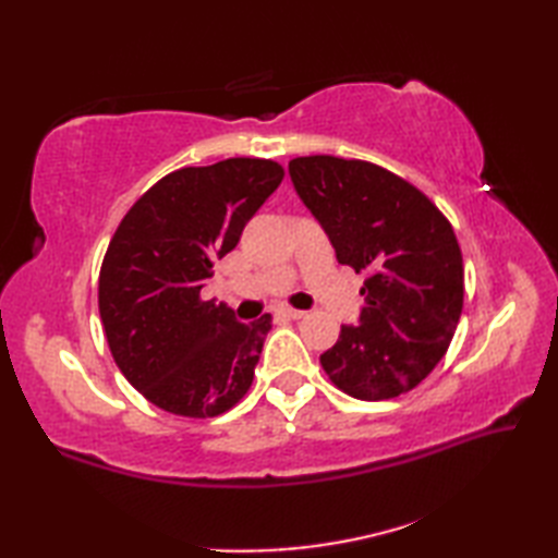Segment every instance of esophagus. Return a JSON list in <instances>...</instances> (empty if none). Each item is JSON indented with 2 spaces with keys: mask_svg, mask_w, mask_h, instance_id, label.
<instances>
[{
  "mask_svg": "<svg viewBox=\"0 0 558 558\" xmlns=\"http://www.w3.org/2000/svg\"><path fill=\"white\" fill-rule=\"evenodd\" d=\"M280 314H282V316H288V318H304V316H306V312H302V310H292V306H282Z\"/></svg>",
  "mask_w": 558,
  "mask_h": 558,
  "instance_id": "34e87169",
  "label": "esophagus"
}]
</instances>
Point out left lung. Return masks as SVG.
<instances>
[{
  "label": "left lung",
  "instance_id": "left-lung-1",
  "mask_svg": "<svg viewBox=\"0 0 558 558\" xmlns=\"http://www.w3.org/2000/svg\"><path fill=\"white\" fill-rule=\"evenodd\" d=\"M304 206L338 264L366 270L357 326H340L322 366L342 393L388 400L424 381L460 322L462 254L448 218L417 186L366 160H290Z\"/></svg>",
  "mask_w": 558,
  "mask_h": 558
}]
</instances>
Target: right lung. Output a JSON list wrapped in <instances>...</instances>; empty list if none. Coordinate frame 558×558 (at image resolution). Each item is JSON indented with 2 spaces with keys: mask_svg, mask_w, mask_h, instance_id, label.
Returning <instances> with one entry per match:
<instances>
[{
  "mask_svg": "<svg viewBox=\"0 0 558 558\" xmlns=\"http://www.w3.org/2000/svg\"><path fill=\"white\" fill-rule=\"evenodd\" d=\"M282 177L264 158L174 170L117 228L98 280L100 318L120 372L156 408L218 417L252 386L270 314L240 324L201 288Z\"/></svg>",
  "mask_w": 558,
  "mask_h": 558,
  "instance_id": "obj_1",
  "label": "right lung"
}]
</instances>
